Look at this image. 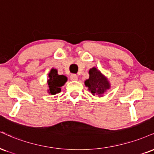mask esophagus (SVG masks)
I'll return each instance as SVG.
<instances>
[{"label":"esophagus","instance_id":"34e87169","mask_svg":"<svg viewBox=\"0 0 154 154\" xmlns=\"http://www.w3.org/2000/svg\"><path fill=\"white\" fill-rule=\"evenodd\" d=\"M70 79H71V80L72 81H76L78 79V77H77V75H75V74H72L70 76Z\"/></svg>","mask_w":154,"mask_h":154}]
</instances>
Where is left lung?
Segmentation results:
<instances>
[{
	"mask_svg": "<svg viewBox=\"0 0 154 154\" xmlns=\"http://www.w3.org/2000/svg\"><path fill=\"white\" fill-rule=\"evenodd\" d=\"M90 77L85 81V85L88 88L89 91L93 95L103 96L104 92L109 90L110 85L107 77L101 73L96 67H92L89 70Z\"/></svg>",
	"mask_w": 154,
	"mask_h": 154,
	"instance_id": "1",
	"label": "left lung"
}]
</instances>
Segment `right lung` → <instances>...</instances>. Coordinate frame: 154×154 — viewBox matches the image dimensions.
<instances>
[{
    "instance_id": "obj_1",
    "label": "right lung",
    "mask_w": 154,
    "mask_h": 154,
    "mask_svg": "<svg viewBox=\"0 0 154 154\" xmlns=\"http://www.w3.org/2000/svg\"><path fill=\"white\" fill-rule=\"evenodd\" d=\"M48 77L49 79L47 80V83L49 88L48 92L51 95H55L60 92L61 87H62L67 81L66 76L58 75L57 70L54 68L50 70Z\"/></svg>"
}]
</instances>
